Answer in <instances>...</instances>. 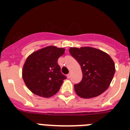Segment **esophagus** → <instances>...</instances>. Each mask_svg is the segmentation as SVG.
Here are the masks:
<instances>
[{
    "label": "esophagus",
    "instance_id": "esophagus-1",
    "mask_svg": "<svg viewBox=\"0 0 130 130\" xmlns=\"http://www.w3.org/2000/svg\"><path fill=\"white\" fill-rule=\"evenodd\" d=\"M70 75H71V74H70V73L68 74V75H67V76H68V78H70Z\"/></svg>",
    "mask_w": 130,
    "mask_h": 130
}]
</instances>
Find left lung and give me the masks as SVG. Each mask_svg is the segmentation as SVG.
<instances>
[{
    "label": "left lung",
    "mask_w": 130,
    "mask_h": 130,
    "mask_svg": "<svg viewBox=\"0 0 130 130\" xmlns=\"http://www.w3.org/2000/svg\"><path fill=\"white\" fill-rule=\"evenodd\" d=\"M71 56L82 68L83 78L75 84L74 90L82 98L100 95L109 88L115 74V64L109 55L98 48L71 47Z\"/></svg>",
    "instance_id": "8db88e82"
}]
</instances>
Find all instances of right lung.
<instances>
[{
  "instance_id": "add662e5",
  "label": "right lung",
  "mask_w": 130,
  "mask_h": 130,
  "mask_svg": "<svg viewBox=\"0 0 130 130\" xmlns=\"http://www.w3.org/2000/svg\"><path fill=\"white\" fill-rule=\"evenodd\" d=\"M65 48L48 46L35 51L24 63L22 76L32 93L43 98H50L59 90L66 76L60 72L58 58Z\"/></svg>"
}]
</instances>
